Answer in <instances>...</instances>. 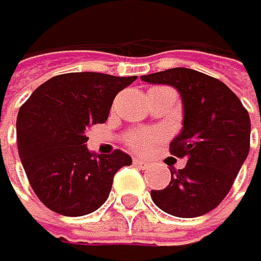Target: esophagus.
<instances>
[{
  "label": "esophagus",
  "mask_w": 261,
  "mask_h": 261,
  "mask_svg": "<svg viewBox=\"0 0 261 261\" xmlns=\"http://www.w3.org/2000/svg\"><path fill=\"white\" fill-rule=\"evenodd\" d=\"M132 162H134V165H136V167H140V168H145L147 165H148V162H145L144 159H137V156Z\"/></svg>",
  "instance_id": "34e87169"
}]
</instances>
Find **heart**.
I'll return each mask as SVG.
<instances>
[{
  "mask_svg": "<svg viewBox=\"0 0 261 261\" xmlns=\"http://www.w3.org/2000/svg\"><path fill=\"white\" fill-rule=\"evenodd\" d=\"M162 137V132L156 129H134L125 136V144L136 152H147L156 140Z\"/></svg>",
  "mask_w": 261,
  "mask_h": 261,
  "instance_id": "1",
  "label": "heart"
}]
</instances>
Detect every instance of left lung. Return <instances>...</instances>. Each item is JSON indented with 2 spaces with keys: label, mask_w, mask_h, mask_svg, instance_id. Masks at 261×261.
I'll return each instance as SVG.
<instances>
[{
  "label": "left lung",
  "mask_w": 261,
  "mask_h": 261,
  "mask_svg": "<svg viewBox=\"0 0 261 261\" xmlns=\"http://www.w3.org/2000/svg\"><path fill=\"white\" fill-rule=\"evenodd\" d=\"M147 83L175 86L183 101V129L170 153L186 159L171 167L165 190H152V201L176 217H198L227 196L250 150V117L240 99L221 80L190 68H170L140 76ZM261 121V119H260Z\"/></svg>",
  "instance_id": "obj_1"
}]
</instances>
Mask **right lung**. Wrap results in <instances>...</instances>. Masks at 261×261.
Here are the masks:
<instances>
[{
    "label": "right lung",
    "mask_w": 261,
    "mask_h": 261,
    "mask_svg": "<svg viewBox=\"0 0 261 261\" xmlns=\"http://www.w3.org/2000/svg\"><path fill=\"white\" fill-rule=\"evenodd\" d=\"M132 82L136 76L94 71L57 75L19 109V159L34 193L54 213H94L106 202L116 171L132 165L122 150L96 155L86 148V130L106 122L116 94Z\"/></svg>",
    "instance_id": "right-lung-1"
}]
</instances>
